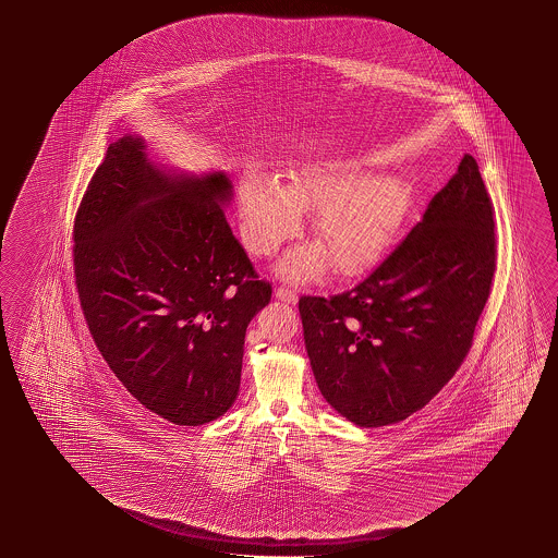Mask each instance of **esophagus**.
Here are the masks:
<instances>
[{
  "label": "esophagus",
  "mask_w": 558,
  "mask_h": 558,
  "mask_svg": "<svg viewBox=\"0 0 558 558\" xmlns=\"http://www.w3.org/2000/svg\"><path fill=\"white\" fill-rule=\"evenodd\" d=\"M275 293L276 298H278V300H282V302H298V292L292 290V288H288V286H278V288L275 290Z\"/></svg>",
  "instance_id": "1"
}]
</instances>
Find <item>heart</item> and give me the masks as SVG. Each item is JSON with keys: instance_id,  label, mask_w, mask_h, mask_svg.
I'll return each instance as SVG.
<instances>
[{"instance_id": "1", "label": "heart", "mask_w": 558, "mask_h": 558, "mask_svg": "<svg viewBox=\"0 0 558 558\" xmlns=\"http://www.w3.org/2000/svg\"><path fill=\"white\" fill-rule=\"evenodd\" d=\"M411 204V189L393 174H367L354 165H307L288 174L286 186L248 177L241 184V229L247 247L270 255L300 228V208L315 210L313 233L332 268L364 272L393 239ZM317 247L283 258L282 272L310 280L325 266Z\"/></svg>"}]
</instances>
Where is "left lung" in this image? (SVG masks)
I'll return each instance as SVG.
<instances>
[{
    "label": "left lung",
    "instance_id": "8db88e82",
    "mask_svg": "<svg viewBox=\"0 0 558 558\" xmlns=\"http://www.w3.org/2000/svg\"><path fill=\"white\" fill-rule=\"evenodd\" d=\"M494 206L475 157L424 218L347 292L302 295L311 367L335 411L364 428L421 411L473 347L496 272Z\"/></svg>",
    "mask_w": 558,
    "mask_h": 558
}]
</instances>
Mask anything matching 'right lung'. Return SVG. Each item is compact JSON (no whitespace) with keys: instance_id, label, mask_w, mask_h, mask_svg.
Segmentation results:
<instances>
[{"instance_id":"1","label":"right lung","mask_w":558,"mask_h":558,"mask_svg":"<svg viewBox=\"0 0 558 558\" xmlns=\"http://www.w3.org/2000/svg\"><path fill=\"white\" fill-rule=\"evenodd\" d=\"M229 196L226 174L161 173L124 136L75 214V290L95 347L137 402L179 426L228 412L247 325L272 298L229 228Z\"/></svg>"}]
</instances>
